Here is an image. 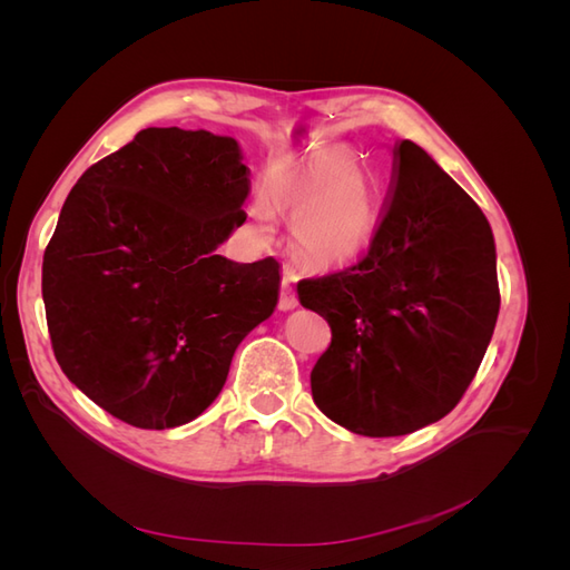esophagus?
<instances>
[{"instance_id": "34e87169", "label": "esophagus", "mask_w": 570, "mask_h": 570, "mask_svg": "<svg viewBox=\"0 0 570 570\" xmlns=\"http://www.w3.org/2000/svg\"><path fill=\"white\" fill-rule=\"evenodd\" d=\"M297 304H299V299H297V295H295V289H292L289 278L285 275V278H283V285H281V297H278L281 312H292V308H295Z\"/></svg>"}]
</instances>
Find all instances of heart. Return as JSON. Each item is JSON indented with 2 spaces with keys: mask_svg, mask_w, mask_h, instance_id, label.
<instances>
[{
  "mask_svg": "<svg viewBox=\"0 0 570 570\" xmlns=\"http://www.w3.org/2000/svg\"><path fill=\"white\" fill-rule=\"evenodd\" d=\"M275 214L289 216L292 247L316 268L347 266L371 247L377 202L344 149H321L292 161L249 206L252 230L271 237Z\"/></svg>",
  "mask_w": 570,
  "mask_h": 570,
  "instance_id": "heart-1",
  "label": "heart"
}]
</instances>
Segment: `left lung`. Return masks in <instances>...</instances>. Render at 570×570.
Instances as JSON below:
<instances>
[{"label": "left lung", "instance_id": "left-lung-1", "mask_svg": "<svg viewBox=\"0 0 570 570\" xmlns=\"http://www.w3.org/2000/svg\"><path fill=\"white\" fill-rule=\"evenodd\" d=\"M297 295L333 331L312 371L316 406L356 435H409L459 404L488 352L499 314L492 228L419 145L402 140L366 256L299 281Z\"/></svg>", "mask_w": 570, "mask_h": 570}]
</instances>
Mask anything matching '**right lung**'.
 <instances>
[{
    "label": "right lung",
    "instance_id": "1",
    "mask_svg": "<svg viewBox=\"0 0 570 570\" xmlns=\"http://www.w3.org/2000/svg\"><path fill=\"white\" fill-rule=\"evenodd\" d=\"M249 168L233 137L147 128L68 193L42 262L51 350L118 421H195L278 304L273 256L216 254L245 223Z\"/></svg>",
    "mask_w": 570,
    "mask_h": 570
}]
</instances>
